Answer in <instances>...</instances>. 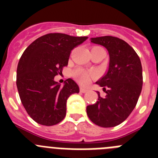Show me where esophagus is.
Returning a JSON list of instances; mask_svg holds the SVG:
<instances>
[{
  "instance_id": "obj_1",
  "label": "esophagus",
  "mask_w": 158,
  "mask_h": 158,
  "mask_svg": "<svg viewBox=\"0 0 158 158\" xmlns=\"http://www.w3.org/2000/svg\"><path fill=\"white\" fill-rule=\"evenodd\" d=\"M88 91H89V89H85V88H83V87H81V88H80V92H81V93H87Z\"/></svg>"
}]
</instances>
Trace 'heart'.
I'll return each instance as SVG.
<instances>
[{
	"label": "heart",
	"mask_w": 158,
	"mask_h": 158,
	"mask_svg": "<svg viewBox=\"0 0 158 158\" xmlns=\"http://www.w3.org/2000/svg\"><path fill=\"white\" fill-rule=\"evenodd\" d=\"M73 76H74V77L77 78L81 83L84 84V85H86V84H88L90 81L91 78L94 77V74L87 72V71L85 70V69L78 68V69H75V70L73 71Z\"/></svg>",
	"instance_id": "heart-1"
}]
</instances>
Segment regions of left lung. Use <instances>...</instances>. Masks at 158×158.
I'll return each instance as SVG.
<instances>
[{
	"label": "left lung",
	"instance_id": "left-lung-1",
	"mask_svg": "<svg viewBox=\"0 0 158 158\" xmlns=\"http://www.w3.org/2000/svg\"><path fill=\"white\" fill-rule=\"evenodd\" d=\"M91 42L104 46L109 54L107 73L96 83L106 93L94 104L87 106L90 120L102 127H113L122 123L137 104L142 88L140 58L124 40L113 36L92 38Z\"/></svg>",
	"mask_w": 158,
	"mask_h": 158
}]
</instances>
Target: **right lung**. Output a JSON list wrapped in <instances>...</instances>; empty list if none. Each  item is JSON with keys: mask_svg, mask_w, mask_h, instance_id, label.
Listing matches in <instances>:
<instances>
[{"mask_svg": "<svg viewBox=\"0 0 158 158\" xmlns=\"http://www.w3.org/2000/svg\"><path fill=\"white\" fill-rule=\"evenodd\" d=\"M87 39L50 33L38 38L22 54L17 65L16 86L25 110L38 123L53 126L65 118L67 99L79 93V87L70 78L61 87L54 78L68 65L73 49Z\"/></svg>", "mask_w": 158, "mask_h": 158, "instance_id": "add662e5", "label": "right lung"}]
</instances>
